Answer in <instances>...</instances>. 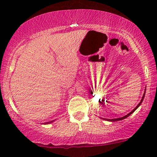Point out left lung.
<instances>
[{"label": "left lung", "mask_w": 157, "mask_h": 157, "mask_svg": "<svg viewBox=\"0 0 157 157\" xmlns=\"http://www.w3.org/2000/svg\"><path fill=\"white\" fill-rule=\"evenodd\" d=\"M144 96H145V92H144V96H143V97H142V98H141V101L139 102V104L137 105L136 106V108H135L134 110H133L132 111H131V112L129 113H128L127 115L126 116H124V117H121V118H118V119H106V120H107V121H120V120H123V119H126V118H127L128 117H129V116L132 114V113H134V111L136 110V109L138 108V107L140 106L141 105V102H142V101L144 100Z\"/></svg>", "instance_id": "8db88e82"}]
</instances>
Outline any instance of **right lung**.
I'll return each mask as SVG.
<instances>
[{
	"label": "right lung",
	"mask_w": 157,
	"mask_h": 157,
	"mask_svg": "<svg viewBox=\"0 0 157 157\" xmlns=\"http://www.w3.org/2000/svg\"><path fill=\"white\" fill-rule=\"evenodd\" d=\"M51 122H53V121H48V122H46V123H45V124H50Z\"/></svg>",
	"instance_id": "add662e5"
}]
</instances>
